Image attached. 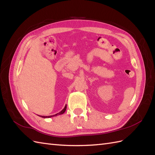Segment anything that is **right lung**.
Segmentation results:
<instances>
[{
  "mask_svg": "<svg viewBox=\"0 0 155 155\" xmlns=\"http://www.w3.org/2000/svg\"><path fill=\"white\" fill-rule=\"evenodd\" d=\"M66 109H67V104H66V106H65V107L63 108V109H62V110L60 112V113H57V114H54V115H51V116H40V115H39V116H40V117H42V118H51V117L57 116V115H60V114H63V113H64V112H65Z\"/></svg>",
  "mask_w": 155,
  "mask_h": 155,
  "instance_id": "right-lung-1",
  "label": "right lung"
}]
</instances>
